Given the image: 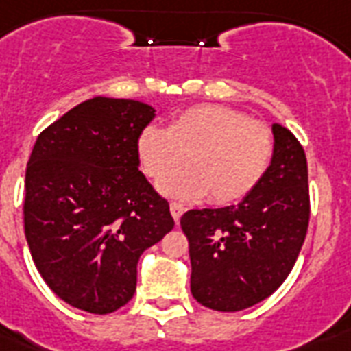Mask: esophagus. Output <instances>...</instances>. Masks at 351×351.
<instances>
[{"mask_svg":"<svg viewBox=\"0 0 351 351\" xmlns=\"http://www.w3.org/2000/svg\"><path fill=\"white\" fill-rule=\"evenodd\" d=\"M184 213V206L179 205V203H170V214H172L173 221L178 223L179 219H181V216H183Z\"/></svg>","mask_w":351,"mask_h":351,"instance_id":"obj_1","label":"esophagus"}]
</instances>
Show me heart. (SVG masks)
Masks as SVG:
<instances>
[{"label": "heart", "instance_id": "1", "mask_svg": "<svg viewBox=\"0 0 351 351\" xmlns=\"http://www.w3.org/2000/svg\"><path fill=\"white\" fill-rule=\"evenodd\" d=\"M274 150L273 133L240 110L197 104L168 126H146L135 143L138 165L152 179L164 178L187 157L189 167L161 179L162 195L197 201L213 194L218 205L243 199L262 181Z\"/></svg>", "mask_w": 351, "mask_h": 351}]
</instances>
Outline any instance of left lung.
Returning <instances> with one entry per match:
<instances>
[{
  "mask_svg": "<svg viewBox=\"0 0 351 351\" xmlns=\"http://www.w3.org/2000/svg\"><path fill=\"white\" fill-rule=\"evenodd\" d=\"M262 181L238 205L183 214L190 291L201 306L241 311L278 289L297 262L309 223L308 161L297 137L273 124Z\"/></svg>",
  "mask_w": 351,
  "mask_h": 351,
  "instance_id": "left-lung-1",
  "label": "left lung"
}]
</instances>
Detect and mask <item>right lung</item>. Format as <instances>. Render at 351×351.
<instances>
[{
    "instance_id": "obj_1",
    "label": "right lung",
    "mask_w": 351,
    "mask_h": 351,
    "mask_svg": "<svg viewBox=\"0 0 351 351\" xmlns=\"http://www.w3.org/2000/svg\"><path fill=\"white\" fill-rule=\"evenodd\" d=\"M154 117L145 102L95 97L38 135L25 238L45 284L73 308L106 315L130 302L138 258L173 229L168 201L138 172L135 143Z\"/></svg>"
}]
</instances>
